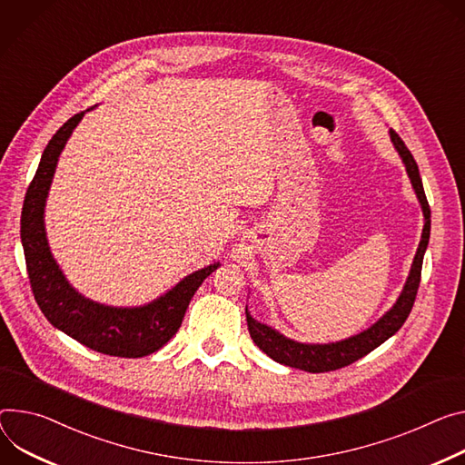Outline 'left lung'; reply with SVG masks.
I'll return each instance as SVG.
<instances>
[{
  "mask_svg": "<svg viewBox=\"0 0 465 465\" xmlns=\"http://www.w3.org/2000/svg\"><path fill=\"white\" fill-rule=\"evenodd\" d=\"M390 139L406 166V174L411 182V187L415 191V196L420 203V209H423V217H425L423 233H420L415 258L399 299L367 330L335 343H301V341L289 340V337H285L272 326L256 321L246 308V322H248L252 341H254L269 358H272L282 365L302 369L308 372H326V371H335L345 365H351L356 360L369 354L371 351H374L376 347L382 345L384 341H388L391 335H395L413 308L415 294L420 282V269H423V258L430 239V207H429L423 182H420L419 168L413 155L410 153L402 139L393 130H390Z\"/></svg>",
  "mask_w": 465,
  "mask_h": 465,
  "instance_id": "1",
  "label": "left lung"
}]
</instances>
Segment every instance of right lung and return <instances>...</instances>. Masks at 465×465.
<instances>
[{"label":"right lung","instance_id":"add662e5","mask_svg":"<svg viewBox=\"0 0 465 465\" xmlns=\"http://www.w3.org/2000/svg\"><path fill=\"white\" fill-rule=\"evenodd\" d=\"M87 111L74 114L52 137L42 152L36 174L25 193L20 235L29 282L40 312L72 340L102 354L143 358L173 340L182 326L193 294L221 263L215 262L191 272L155 301L135 308L105 306L74 289L50 250L45 209L59 155Z\"/></svg>","mask_w":465,"mask_h":465}]
</instances>
